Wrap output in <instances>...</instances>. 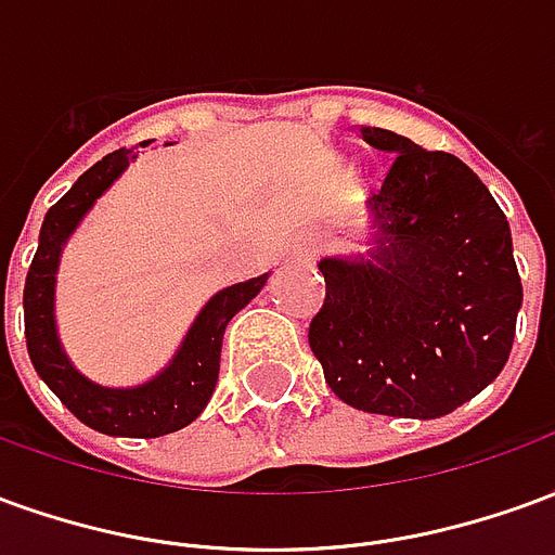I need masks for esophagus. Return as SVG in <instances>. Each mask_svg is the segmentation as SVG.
<instances>
[{"label":"esophagus","instance_id":"1","mask_svg":"<svg viewBox=\"0 0 555 555\" xmlns=\"http://www.w3.org/2000/svg\"><path fill=\"white\" fill-rule=\"evenodd\" d=\"M291 255H294V258H309V249H306V246H294V249H291Z\"/></svg>","mask_w":555,"mask_h":555}]
</instances>
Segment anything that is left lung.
<instances>
[{"label": "left lung", "instance_id": "obj_1", "mask_svg": "<svg viewBox=\"0 0 555 555\" xmlns=\"http://www.w3.org/2000/svg\"><path fill=\"white\" fill-rule=\"evenodd\" d=\"M396 154L365 202V255H326V300L309 345L345 404L440 418L476 398L508 362L524 285L508 219L466 163L365 127Z\"/></svg>", "mask_w": 555, "mask_h": 555}]
</instances>
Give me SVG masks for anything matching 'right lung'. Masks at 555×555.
Segmentation results:
<instances>
[{"label":"right lung","mask_w":555,"mask_h":555,"mask_svg":"<svg viewBox=\"0 0 555 555\" xmlns=\"http://www.w3.org/2000/svg\"><path fill=\"white\" fill-rule=\"evenodd\" d=\"M137 159V151H113L94 163L77 183L55 202L43 217L38 253L31 258L26 288H23V314H26V348L35 372L50 386L55 398L89 428L109 437H163L186 428L217 389L219 353L225 326L243 306L261 294L270 273L246 279L237 285L217 291L195 314L186 336L163 369L137 386H103L79 372L67 357L55 324V279L70 234L79 229L94 202L113 186L127 166Z\"/></svg>","instance_id":"add662e5"}]
</instances>
